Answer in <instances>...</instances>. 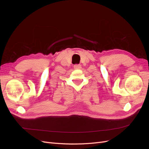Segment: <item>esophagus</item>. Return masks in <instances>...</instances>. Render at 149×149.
<instances>
[{
    "mask_svg": "<svg viewBox=\"0 0 149 149\" xmlns=\"http://www.w3.org/2000/svg\"><path fill=\"white\" fill-rule=\"evenodd\" d=\"M74 68L75 69H80L81 68V66L80 64H76V65H74Z\"/></svg>",
    "mask_w": 149,
    "mask_h": 149,
    "instance_id": "1",
    "label": "esophagus"
}]
</instances>
